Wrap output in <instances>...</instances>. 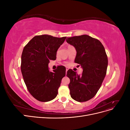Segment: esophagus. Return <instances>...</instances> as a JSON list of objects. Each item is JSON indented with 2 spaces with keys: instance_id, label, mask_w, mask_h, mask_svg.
<instances>
[{
  "instance_id": "34e87169",
  "label": "esophagus",
  "mask_w": 130,
  "mask_h": 130,
  "mask_svg": "<svg viewBox=\"0 0 130 130\" xmlns=\"http://www.w3.org/2000/svg\"><path fill=\"white\" fill-rule=\"evenodd\" d=\"M68 69H69V68H66V74H67V71L68 70Z\"/></svg>"
}]
</instances>
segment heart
<instances>
[{
  "instance_id": "obj_1",
  "label": "heart",
  "mask_w": 130,
  "mask_h": 130,
  "mask_svg": "<svg viewBox=\"0 0 130 130\" xmlns=\"http://www.w3.org/2000/svg\"><path fill=\"white\" fill-rule=\"evenodd\" d=\"M70 46H71V45H68V48H69V47H70Z\"/></svg>"
}]
</instances>
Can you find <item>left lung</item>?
<instances>
[{
    "mask_svg": "<svg viewBox=\"0 0 130 130\" xmlns=\"http://www.w3.org/2000/svg\"><path fill=\"white\" fill-rule=\"evenodd\" d=\"M66 41L75 47V62L83 69L80 75L73 70L67 71L70 96L78 102L87 101L95 95L106 76L108 58L105 49L99 40L87 35L67 37Z\"/></svg>",
    "mask_w": 130,
    "mask_h": 130,
    "instance_id": "8db88e82",
    "label": "left lung"
}]
</instances>
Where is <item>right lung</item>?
Here are the masks:
<instances>
[{
	"label": "right lung",
	"mask_w": 130,
	"mask_h": 130,
	"mask_svg": "<svg viewBox=\"0 0 130 130\" xmlns=\"http://www.w3.org/2000/svg\"><path fill=\"white\" fill-rule=\"evenodd\" d=\"M66 38L39 35L23 49L21 66L23 79L29 93L38 101H49L57 95L62 78L66 75V68L61 66L51 72L48 64L50 60H56L57 51Z\"/></svg>",
	"instance_id": "1"
}]
</instances>
